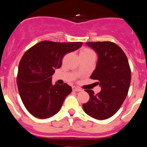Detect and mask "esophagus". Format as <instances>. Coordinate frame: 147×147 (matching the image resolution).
<instances>
[{"mask_svg":"<svg viewBox=\"0 0 147 147\" xmlns=\"http://www.w3.org/2000/svg\"><path fill=\"white\" fill-rule=\"evenodd\" d=\"M73 90H74V91H76V92H79V91H81L82 89L77 88V87H74V88H73Z\"/></svg>","mask_w":147,"mask_h":147,"instance_id":"esophagus-1","label":"esophagus"}]
</instances>
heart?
I'll return each instance as SVG.
<instances>
[{
	"label": "heart",
	"instance_id": "b5f03b06",
	"mask_svg": "<svg viewBox=\"0 0 147 147\" xmlns=\"http://www.w3.org/2000/svg\"><path fill=\"white\" fill-rule=\"evenodd\" d=\"M95 55L92 50L87 48H84L80 51V57H88V56Z\"/></svg>",
	"mask_w": 147,
	"mask_h": 147
}]
</instances>
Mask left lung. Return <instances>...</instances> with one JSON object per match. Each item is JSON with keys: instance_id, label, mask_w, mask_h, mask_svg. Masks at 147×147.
Segmentation results:
<instances>
[{"instance_id": "left-lung-1", "label": "left lung", "mask_w": 147, "mask_h": 147, "mask_svg": "<svg viewBox=\"0 0 147 147\" xmlns=\"http://www.w3.org/2000/svg\"><path fill=\"white\" fill-rule=\"evenodd\" d=\"M86 45L98 54L90 78L98 81L102 90L96 95L92 90H86L90 99L82 107L90 116L104 120L113 116L125 100L130 85V67L124 52L114 42H88Z\"/></svg>"}]
</instances>
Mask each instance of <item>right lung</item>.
<instances>
[{
	"label": "right lung",
	"instance_id": "1",
	"mask_svg": "<svg viewBox=\"0 0 147 147\" xmlns=\"http://www.w3.org/2000/svg\"><path fill=\"white\" fill-rule=\"evenodd\" d=\"M82 42L42 41L22 57L17 76L18 90L26 110L34 117L48 119L60 110L72 88L65 83L52 84L51 76L59 68L64 56L82 45Z\"/></svg>",
	"mask_w": 147,
	"mask_h": 147
}]
</instances>
